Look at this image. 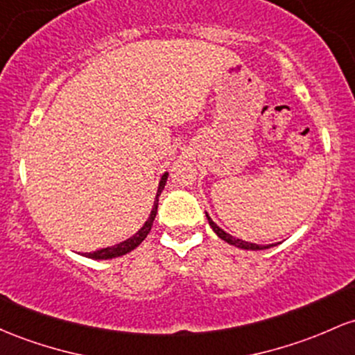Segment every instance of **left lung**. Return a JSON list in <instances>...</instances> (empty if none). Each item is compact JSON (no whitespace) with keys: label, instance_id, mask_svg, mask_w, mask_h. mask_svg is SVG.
Here are the masks:
<instances>
[{"label":"left lung","instance_id":"1","mask_svg":"<svg viewBox=\"0 0 355 355\" xmlns=\"http://www.w3.org/2000/svg\"><path fill=\"white\" fill-rule=\"evenodd\" d=\"M205 216H207V220L210 224V227H212V231L216 232L217 236L220 237L222 241H225L227 244H231V246H236L239 249H246V251H263V249H270L272 246H276V244H266V246H261V244H254V243H248V241H243V239H236L234 236L227 234V232L224 231V229H220L219 225L216 224L212 219H210V216L207 212H205Z\"/></svg>","mask_w":355,"mask_h":355}]
</instances>
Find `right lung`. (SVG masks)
Masks as SVG:
<instances>
[{
    "label": "right lung",
    "mask_w": 355,
    "mask_h": 355,
    "mask_svg": "<svg viewBox=\"0 0 355 355\" xmlns=\"http://www.w3.org/2000/svg\"><path fill=\"white\" fill-rule=\"evenodd\" d=\"M166 178H168V171H165V173L162 175V178H159L157 197H155V202H153V207H151L150 217H148L145 224H143V227L138 229V232H136V234H133L131 237H128V239L123 241V243L114 244V246H107V248H103V249H97V251H94V252H85V254H83V256H85V258H89V259H112V258H119V256L128 254V252L133 251L135 248H138L139 244H141L143 241H145V237L150 234L151 225H153L155 217H157L158 198H159V196H162L163 189H165Z\"/></svg>",
    "instance_id": "obj_1"
}]
</instances>
